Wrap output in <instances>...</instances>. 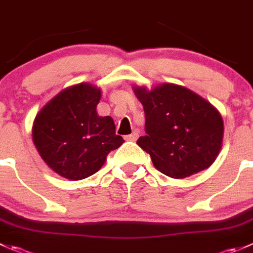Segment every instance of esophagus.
I'll return each instance as SVG.
<instances>
[{
  "mask_svg": "<svg viewBox=\"0 0 253 253\" xmlns=\"http://www.w3.org/2000/svg\"><path fill=\"white\" fill-rule=\"evenodd\" d=\"M137 138H138V132H137V131L132 132L131 134H128V136L125 137V139H126V141H132V142L136 141Z\"/></svg>",
  "mask_w": 253,
  "mask_h": 253,
  "instance_id": "obj_1",
  "label": "esophagus"
}]
</instances>
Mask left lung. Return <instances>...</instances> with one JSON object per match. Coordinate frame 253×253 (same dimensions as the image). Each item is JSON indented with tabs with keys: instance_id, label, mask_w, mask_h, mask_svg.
I'll return each instance as SVG.
<instances>
[{
	"instance_id": "8db88e82",
	"label": "left lung",
	"mask_w": 253,
	"mask_h": 253,
	"mask_svg": "<svg viewBox=\"0 0 253 253\" xmlns=\"http://www.w3.org/2000/svg\"><path fill=\"white\" fill-rule=\"evenodd\" d=\"M133 91L146 116V136L137 144L161 173L181 179L214 163L222 146L224 122L209 101L168 83L152 90L134 86Z\"/></svg>"
}]
</instances>
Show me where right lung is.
Wrapping results in <instances>:
<instances>
[{"mask_svg": "<svg viewBox=\"0 0 253 253\" xmlns=\"http://www.w3.org/2000/svg\"><path fill=\"white\" fill-rule=\"evenodd\" d=\"M100 99L101 90L94 85H73L44 105L34 119V146L59 175L70 180L92 175L107 154L125 142L116 134L114 120L97 115Z\"/></svg>", "mask_w": 253, "mask_h": 253, "instance_id": "add662e5", "label": "right lung"}]
</instances>
